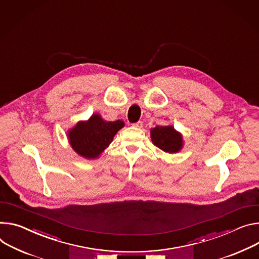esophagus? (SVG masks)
<instances>
[{"mask_svg":"<svg viewBox=\"0 0 259 259\" xmlns=\"http://www.w3.org/2000/svg\"><path fill=\"white\" fill-rule=\"evenodd\" d=\"M143 126H144V122H142V121H138L137 123L133 124V127H135V128H143Z\"/></svg>","mask_w":259,"mask_h":259,"instance_id":"1","label":"esophagus"}]
</instances>
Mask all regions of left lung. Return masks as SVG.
I'll return each instance as SVG.
<instances>
[{"label":"left lung","mask_w":259,"mask_h":259,"mask_svg":"<svg viewBox=\"0 0 259 259\" xmlns=\"http://www.w3.org/2000/svg\"><path fill=\"white\" fill-rule=\"evenodd\" d=\"M152 143L165 153H179L183 147V135L174 126H156L151 129Z\"/></svg>","instance_id":"left-lung-1"}]
</instances>
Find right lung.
Returning a JSON list of instances; mask_svg holds the SVG:
<instances>
[{"instance_id": "obj_1", "label": "right lung", "mask_w": 259, "mask_h": 259, "mask_svg": "<svg viewBox=\"0 0 259 259\" xmlns=\"http://www.w3.org/2000/svg\"><path fill=\"white\" fill-rule=\"evenodd\" d=\"M125 126L121 120L108 122L99 113H93L87 121H79L68 130L69 144L84 159H97L111 144L117 131Z\"/></svg>"}]
</instances>
